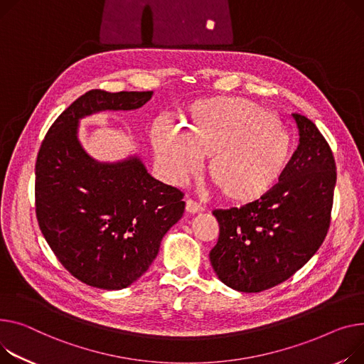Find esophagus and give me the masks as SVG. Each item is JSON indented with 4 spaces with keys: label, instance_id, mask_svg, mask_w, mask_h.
<instances>
[{
    "label": "esophagus",
    "instance_id": "1",
    "mask_svg": "<svg viewBox=\"0 0 364 364\" xmlns=\"http://www.w3.org/2000/svg\"><path fill=\"white\" fill-rule=\"evenodd\" d=\"M202 210H203V208H202L198 202L191 200V199H188V200L186 202V212H187V213L195 215V213H200Z\"/></svg>",
    "mask_w": 364,
    "mask_h": 364
}]
</instances>
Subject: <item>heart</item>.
I'll return each instance as SVG.
<instances>
[{
  "label": "heart",
  "mask_w": 364,
  "mask_h": 364,
  "mask_svg": "<svg viewBox=\"0 0 364 364\" xmlns=\"http://www.w3.org/2000/svg\"><path fill=\"white\" fill-rule=\"evenodd\" d=\"M152 143L165 178L176 186L208 159V174L223 196L246 205L281 183L293 158V139L266 108L243 98H209L191 104L184 129L161 123Z\"/></svg>",
  "instance_id": "heart-1"
}]
</instances>
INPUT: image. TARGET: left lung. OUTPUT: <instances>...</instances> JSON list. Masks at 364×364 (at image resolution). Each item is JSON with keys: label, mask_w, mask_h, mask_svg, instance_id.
<instances>
[{"label": "left lung", "mask_w": 364, "mask_h": 364, "mask_svg": "<svg viewBox=\"0 0 364 364\" xmlns=\"http://www.w3.org/2000/svg\"><path fill=\"white\" fill-rule=\"evenodd\" d=\"M291 115L299 144L281 183L260 200L212 212L220 238L210 264L237 291L259 293L288 279L318 252L329 228L333 155L313 121Z\"/></svg>", "instance_id": "1"}]
</instances>
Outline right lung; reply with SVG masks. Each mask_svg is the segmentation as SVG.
I'll return each instance as SVG.
<instances>
[{
	"label": "right lung",
	"mask_w": 364,
	"mask_h": 364,
	"mask_svg": "<svg viewBox=\"0 0 364 364\" xmlns=\"http://www.w3.org/2000/svg\"><path fill=\"white\" fill-rule=\"evenodd\" d=\"M154 92L89 90L48 130L35 166L41 231L64 268L101 289H123L158 256L184 212L183 193L154 178L139 154L102 162L79 139L80 119L133 111Z\"/></svg>",
	"instance_id": "obj_1"
}]
</instances>
